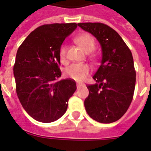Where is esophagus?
Instances as JSON below:
<instances>
[{"mask_svg":"<svg viewBox=\"0 0 151 151\" xmlns=\"http://www.w3.org/2000/svg\"><path fill=\"white\" fill-rule=\"evenodd\" d=\"M81 85H82V84L81 83H77V88H78Z\"/></svg>","mask_w":151,"mask_h":151,"instance_id":"obj_1","label":"esophagus"}]
</instances>
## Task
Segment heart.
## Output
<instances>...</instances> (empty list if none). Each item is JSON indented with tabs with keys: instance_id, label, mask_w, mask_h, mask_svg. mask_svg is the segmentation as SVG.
Masks as SVG:
<instances>
[{
	"instance_id": "1",
	"label": "heart",
	"mask_w": 151,
	"mask_h": 151,
	"mask_svg": "<svg viewBox=\"0 0 151 151\" xmlns=\"http://www.w3.org/2000/svg\"><path fill=\"white\" fill-rule=\"evenodd\" d=\"M75 41L81 47V48L86 53H91L94 50L96 46L94 38L88 33L80 35L76 38ZM66 45H61L59 49V57L61 62L66 60ZM90 73V67L87 64L74 63L67 67L65 70V74L69 78L76 81H82L87 77Z\"/></svg>"
}]
</instances>
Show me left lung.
I'll return each instance as SVG.
<instances>
[{"label":"left lung","instance_id":"left-lung-1","mask_svg":"<svg viewBox=\"0 0 151 151\" xmlns=\"http://www.w3.org/2000/svg\"><path fill=\"white\" fill-rule=\"evenodd\" d=\"M99 41L101 65L93 76L94 85H87L85 107L91 118L101 123L119 120L126 113L134 95L136 72L132 54L120 35L101 22L78 23Z\"/></svg>","mask_w":151,"mask_h":151}]
</instances>
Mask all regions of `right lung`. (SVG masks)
I'll list each match as a JSON object with an SVG mask.
<instances>
[{
  "instance_id": "add662e5",
  "label": "right lung",
  "mask_w": 151,
  "mask_h": 151,
  "mask_svg": "<svg viewBox=\"0 0 151 151\" xmlns=\"http://www.w3.org/2000/svg\"><path fill=\"white\" fill-rule=\"evenodd\" d=\"M76 23L43 25L32 31L17 50L13 75L21 104L34 119L52 122L66 113L76 82L63 79L60 47L76 29Z\"/></svg>"
}]
</instances>
